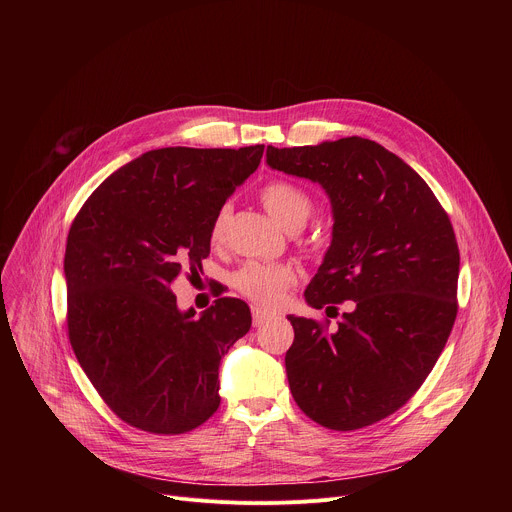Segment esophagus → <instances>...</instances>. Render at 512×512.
<instances>
[{"label": "esophagus", "mask_w": 512, "mask_h": 512, "mask_svg": "<svg viewBox=\"0 0 512 512\" xmlns=\"http://www.w3.org/2000/svg\"><path fill=\"white\" fill-rule=\"evenodd\" d=\"M253 312V326H263L265 322H269L271 320V314H267V312H263L261 308H253L251 310Z\"/></svg>", "instance_id": "1"}]
</instances>
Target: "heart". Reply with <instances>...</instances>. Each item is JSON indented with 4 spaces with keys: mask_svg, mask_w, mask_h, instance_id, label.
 <instances>
[{
    "mask_svg": "<svg viewBox=\"0 0 512 512\" xmlns=\"http://www.w3.org/2000/svg\"><path fill=\"white\" fill-rule=\"evenodd\" d=\"M259 196L265 208L269 210V214L285 231L302 229L314 208L310 194L298 184L287 182V180L267 182L261 188ZM227 221H229V208L221 206L216 210L210 223L212 243H218L223 239ZM294 281H296V269L289 263L247 261L233 275V285L239 294H243L245 298L265 308L275 306L281 300L283 291Z\"/></svg>",
    "mask_w": 512,
    "mask_h": 512,
    "instance_id": "heart-1",
    "label": "heart"
}]
</instances>
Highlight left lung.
I'll list each match as a JSON object with an SVG mask.
<instances>
[{
	"label": "left lung",
	"mask_w": 512,
	"mask_h": 512,
	"mask_svg": "<svg viewBox=\"0 0 512 512\" xmlns=\"http://www.w3.org/2000/svg\"><path fill=\"white\" fill-rule=\"evenodd\" d=\"M267 164L322 184L332 202V245L308 304L335 317L338 303L355 302L332 331L327 318H287L291 395L322 427L373 425L417 393L454 328L460 251L450 216L413 168L364 137L267 145Z\"/></svg>",
	"instance_id": "8db88e82"
}]
</instances>
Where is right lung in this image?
I'll return each mask as SVG.
<instances>
[{
  "label": "right lung",
  "instance_id": "obj_1",
  "mask_svg": "<svg viewBox=\"0 0 512 512\" xmlns=\"http://www.w3.org/2000/svg\"><path fill=\"white\" fill-rule=\"evenodd\" d=\"M265 145L162 148L111 174L81 206L64 253L68 340L127 425L178 435L221 405L218 364L249 332L243 300L180 312L172 281L210 253V223Z\"/></svg>",
  "mask_w": 512,
  "mask_h": 512
}]
</instances>
